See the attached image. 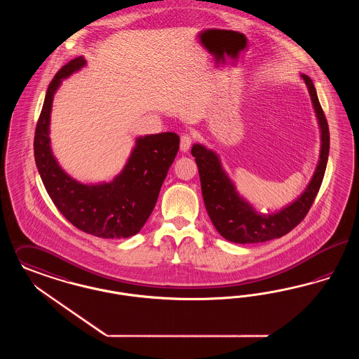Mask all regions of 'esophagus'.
Instances as JSON below:
<instances>
[{"label":"esophagus","mask_w":359,"mask_h":359,"mask_svg":"<svg viewBox=\"0 0 359 359\" xmlns=\"http://www.w3.org/2000/svg\"><path fill=\"white\" fill-rule=\"evenodd\" d=\"M192 142H194V137H192V135H191V133H184V135H182V137H180V149H182L183 152H187V151L189 149V147H191Z\"/></svg>","instance_id":"esophagus-1"}]
</instances>
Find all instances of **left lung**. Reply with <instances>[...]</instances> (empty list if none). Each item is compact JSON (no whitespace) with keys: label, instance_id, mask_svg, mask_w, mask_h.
Here are the masks:
<instances>
[{"label":"left lung","instance_id":"1","mask_svg":"<svg viewBox=\"0 0 359 359\" xmlns=\"http://www.w3.org/2000/svg\"><path fill=\"white\" fill-rule=\"evenodd\" d=\"M309 88V93L314 105L316 118L320 128V155L316 172L304 192L290 205L273 214H259L254 207L244 201L236 192V188L224 172L215 152L207 149L201 144H195L191 149L192 156L199 168L201 194L205 210L216 231L233 243H262L282 238L295 229L316 201L320 188L330 149V133L326 116L316 96V86L307 74H301Z\"/></svg>","mask_w":359,"mask_h":359}]
</instances>
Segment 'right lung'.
<instances>
[{
  "mask_svg": "<svg viewBox=\"0 0 359 359\" xmlns=\"http://www.w3.org/2000/svg\"><path fill=\"white\" fill-rule=\"evenodd\" d=\"M86 64L81 56L73 58L48 86L34 133L36 165L50 199L76 229L104 239L129 238L152 214L180 139L173 132L137 137L124 170L111 183L88 186L64 172L50 149L52 101L61 80Z\"/></svg>",
  "mask_w": 359,
  "mask_h": 359,
  "instance_id": "obj_1",
  "label": "right lung"
}]
</instances>
